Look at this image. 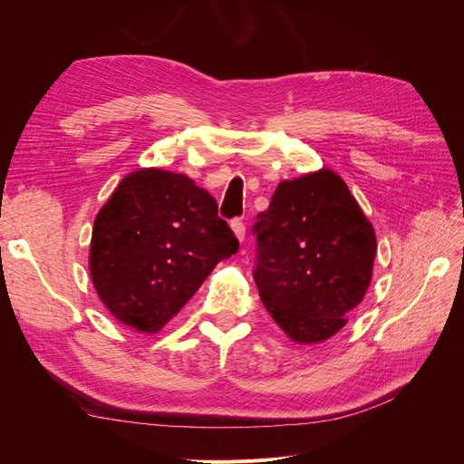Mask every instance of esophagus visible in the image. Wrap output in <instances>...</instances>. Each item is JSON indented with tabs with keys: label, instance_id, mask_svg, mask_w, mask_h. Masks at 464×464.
<instances>
[{
	"label": "esophagus",
	"instance_id": "obj_1",
	"mask_svg": "<svg viewBox=\"0 0 464 464\" xmlns=\"http://www.w3.org/2000/svg\"><path fill=\"white\" fill-rule=\"evenodd\" d=\"M232 230H234L237 240H240V242L246 240V224L240 218H234L232 220Z\"/></svg>",
	"mask_w": 464,
	"mask_h": 464
}]
</instances>
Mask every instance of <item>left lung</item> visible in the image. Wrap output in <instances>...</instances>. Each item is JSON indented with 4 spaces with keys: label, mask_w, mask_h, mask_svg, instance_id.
<instances>
[{
    "label": "left lung",
    "mask_w": 464,
    "mask_h": 464,
    "mask_svg": "<svg viewBox=\"0 0 464 464\" xmlns=\"http://www.w3.org/2000/svg\"><path fill=\"white\" fill-rule=\"evenodd\" d=\"M259 298L298 344H317L346 325L372 283L375 232L331 168L285 179L254 227Z\"/></svg>",
    "instance_id": "left-lung-1"
}]
</instances>
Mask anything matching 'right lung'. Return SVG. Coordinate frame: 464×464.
I'll list each match as a JSON object with an SVG mask.
<instances>
[{
    "instance_id": "1",
    "label": "right lung",
    "mask_w": 464,
    "mask_h": 464,
    "mask_svg": "<svg viewBox=\"0 0 464 464\" xmlns=\"http://www.w3.org/2000/svg\"><path fill=\"white\" fill-rule=\"evenodd\" d=\"M237 246L213 195L184 174L141 168L125 176L98 210L89 269L108 312L150 334Z\"/></svg>"
}]
</instances>
